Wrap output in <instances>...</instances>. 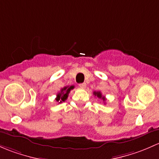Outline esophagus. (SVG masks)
<instances>
[{
  "instance_id": "34e87169",
  "label": "esophagus",
  "mask_w": 159,
  "mask_h": 159,
  "mask_svg": "<svg viewBox=\"0 0 159 159\" xmlns=\"http://www.w3.org/2000/svg\"><path fill=\"white\" fill-rule=\"evenodd\" d=\"M79 86L81 88V89H85V88L86 87V84L85 83H80V84H79Z\"/></svg>"
}]
</instances>
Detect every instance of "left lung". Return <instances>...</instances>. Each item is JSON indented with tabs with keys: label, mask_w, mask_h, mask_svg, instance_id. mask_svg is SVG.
Segmentation results:
<instances>
[{
	"label": "left lung",
	"mask_w": 159,
	"mask_h": 159,
	"mask_svg": "<svg viewBox=\"0 0 159 159\" xmlns=\"http://www.w3.org/2000/svg\"><path fill=\"white\" fill-rule=\"evenodd\" d=\"M93 94H94L96 96H97L98 98H99V99H102L103 101L106 100L105 96H102V93H101L100 92H93Z\"/></svg>",
	"instance_id": "left-lung-1"
}]
</instances>
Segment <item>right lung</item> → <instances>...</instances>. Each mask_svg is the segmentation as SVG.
<instances>
[{
  "mask_svg": "<svg viewBox=\"0 0 159 159\" xmlns=\"http://www.w3.org/2000/svg\"><path fill=\"white\" fill-rule=\"evenodd\" d=\"M74 88V86H65L63 89H61L60 93H58V94L57 95V98H56V100L57 102H59V103H61L62 102H64L68 97V95L70 93V92L71 89H73Z\"/></svg>",
  "mask_w": 159,
  "mask_h": 159,
  "instance_id": "right-lung-1",
  "label": "right lung"
}]
</instances>
